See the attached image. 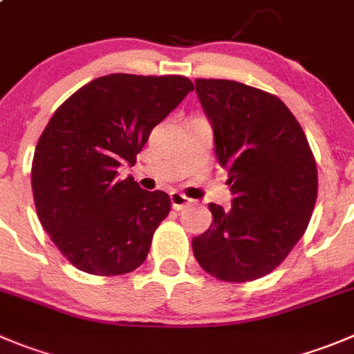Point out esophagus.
Wrapping results in <instances>:
<instances>
[{
    "mask_svg": "<svg viewBox=\"0 0 354 354\" xmlns=\"http://www.w3.org/2000/svg\"><path fill=\"white\" fill-rule=\"evenodd\" d=\"M169 197H171V206H173V209H176V211L183 209V207H187L192 204V199H188V197L183 196V194L171 192Z\"/></svg>",
    "mask_w": 354,
    "mask_h": 354,
    "instance_id": "esophagus-1",
    "label": "esophagus"
}]
</instances>
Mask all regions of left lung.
I'll return each instance as SVG.
<instances>
[{"instance_id": "obj_1", "label": "left lung", "mask_w": 354, "mask_h": 354, "mask_svg": "<svg viewBox=\"0 0 354 354\" xmlns=\"http://www.w3.org/2000/svg\"><path fill=\"white\" fill-rule=\"evenodd\" d=\"M218 164L229 171L232 207L209 203L213 223L192 239L194 257L222 281L272 272L306 232L318 169L302 127L279 97L234 80L197 78Z\"/></svg>"}]
</instances>
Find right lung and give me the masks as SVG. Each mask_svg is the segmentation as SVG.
<instances>
[{
	"instance_id": "add662e5",
	"label": "right lung",
	"mask_w": 354,
	"mask_h": 354,
	"mask_svg": "<svg viewBox=\"0 0 354 354\" xmlns=\"http://www.w3.org/2000/svg\"><path fill=\"white\" fill-rule=\"evenodd\" d=\"M194 91L185 77L115 73L66 99L43 131L31 169L43 229L84 272L118 276L140 267L171 209L120 166H134L151 129Z\"/></svg>"
}]
</instances>
